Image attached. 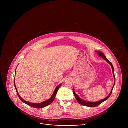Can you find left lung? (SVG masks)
I'll use <instances>...</instances> for the list:
<instances>
[{"instance_id": "left-lung-1", "label": "left lung", "mask_w": 128, "mask_h": 128, "mask_svg": "<svg viewBox=\"0 0 128 128\" xmlns=\"http://www.w3.org/2000/svg\"><path fill=\"white\" fill-rule=\"evenodd\" d=\"M95 52H97L98 54L100 57L103 58L104 59H105V60H106L107 62H108L109 64L111 66V68H112V69L113 76H114V85H113V86H112V89L111 90L110 93L108 95V96L106 97V98H104V99L101 100H100L96 101V102H90V101H88L83 100L81 98H80V97H79L78 95L76 93V92H75L74 91V88H73V92L75 98H76V100L78 101V103H79V104H81V105H83V106H89V107H95V106H97L100 104L101 103H102L103 102H104V101H105V100H107L108 98L109 97H110V96L111 95V93H112L113 88H114V86L115 85V82H116V78H115L114 73V66H112V63L108 60V58H106V57L105 56V55H104V54L103 52H102L100 51H98V50H95Z\"/></svg>"}]
</instances>
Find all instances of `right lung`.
I'll use <instances>...</instances> for the list:
<instances>
[{"label":"right lung","mask_w":128,"mask_h":128,"mask_svg":"<svg viewBox=\"0 0 128 128\" xmlns=\"http://www.w3.org/2000/svg\"><path fill=\"white\" fill-rule=\"evenodd\" d=\"M16 72V71H15ZM15 78H14V87H15V88H16V92L17 93V95H18V96L20 100H21V101L22 102H23V103H25L26 104L30 106H32L33 108H43L44 107H46L47 106H48L49 105H50V104H51L54 100V98H55V97L56 96V94L58 92V90L60 87L62 85V84H60L59 85H58L54 90V93L52 94V96L48 100H46L44 101L43 102H42L41 103H31V102H29L28 101H27L25 100H24L23 98H22V97L20 96V95H19V94L18 93V91H17V90L16 88V84H15Z\"/></svg>","instance_id":"obj_1"}]
</instances>
